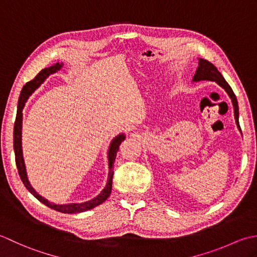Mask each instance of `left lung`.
<instances>
[{"label": "left lung", "mask_w": 257, "mask_h": 257, "mask_svg": "<svg viewBox=\"0 0 257 257\" xmlns=\"http://www.w3.org/2000/svg\"><path fill=\"white\" fill-rule=\"evenodd\" d=\"M200 81L215 82L219 86L223 87L224 90L226 91L229 98L232 99V104L234 107L235 122H236L237 127L240 131L239 123H238V104H237V99L232 90V87L228 85V83L226 81H225V78L223 77L221 73L218 72L216 67L214 66L211 62H208L207 60H204V59H198L197 70L195 72L194 76H193V82H200Z\"/></svg>", "instance_id": "left-lung-1"}]
</instances>
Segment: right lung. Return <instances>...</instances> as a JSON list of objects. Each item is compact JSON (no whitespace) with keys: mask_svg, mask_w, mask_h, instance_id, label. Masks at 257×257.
<instances>
[{"mask_svg":"<svg viewBox=\"0 0 257 257\" xmlns=\"http://www.w3.org/2000/svg\"><path fill=\"white\" fill-rule=\"evenodd\" d=\"M63 66V63H56V64L52 65L50 67H46V69L42 70L38 75H36L32 81L26 83L23 86L22 91H21L20 97H19V103H18V113H17V118H15L14 123V132H13V146H14V153H15V163H17V167L19 171V174L21 180H22L24 186L28 188V191L32 194L35 198H38L40 202H42L44 205L49 206L50 208H53L55 211H59L62 213H67V214H75V213H81L88 211V209L96 207L99 204L105 202L107 197L111 194L112 191V180H113V174L114 172L112 167L114 165L115 158H116V153L118 151L119 145H121L122 141H124L125 135L118 134L117 136L112 140L111 144H109L108 148V153H107V159H108V176H107V183L105 187L103 188L102 192L99 193L97 196H95L92 200L87 202H82V203H70V204H55L49 202L46 198L42 197L40 194L35 192L34 188L31 186L30 182L28 180V175H26V169L24 164V159H23V151H22V119H23V114L22 111L24 108V105L28 98L32 95V93L39 88L40 85L43 83L46 78H48L51 74L60 71L61 67Z\"/></svg>","mask_w":257,"mask_h":257,"instance_id":"1","label":"right lung"}]
</instances>
